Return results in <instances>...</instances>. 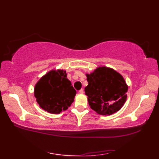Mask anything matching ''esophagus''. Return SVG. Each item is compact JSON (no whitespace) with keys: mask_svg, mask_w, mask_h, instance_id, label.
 <instances>
[{"mask_svg":"<svg viewBox=\"0 0 159 159\" xmlns=\"http://www.w3.org/2000/svg\"><path fill=\"white\" fill-rule=\"evenodd\" d=\"M80 93H84V90H83V89H81L80 90H79V92Z\"/></svg>","mask_w":159,"mask_h":159,"instance_id":"obj_1","label":"esophagus"}]
</instances>
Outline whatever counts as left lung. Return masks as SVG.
I'll use <instances>...</instances> for the list:
<instances>
[{"label":"left lung","mask_w":159,"mask_h":159,"mask_svg":"<svg viewBox=\"0 0 159 159\" xmlns=\"http://www.w3.org/2000/svg\"><path fill=\"white\" fill-rule=\"evenodd\" d=\"M86 76L88 85L85 92L92 109L103 116L121 109L126 100L128 85L120 73L110 67H99Z\"/></svg>","instance_id":"obj_1"}]
</instances>
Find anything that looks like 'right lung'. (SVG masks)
<instances>
[{"label": "right lung", "mask_w": 159, "mask_h": 159, "mask_svg": "<svg viewBox=\"0 0 159 159\" xmlns=\"http://www.w3.org/2000/svg\"><path fill=\"white\" fill-rule=\"evenodd\" d=\"M76 93L67 79L66 71L52 70L36 83L34 95L42 109L50 113L59 114L66 111L74 102Z\"/></svg>", "instance_id": "obj_1"}]
</instances>
